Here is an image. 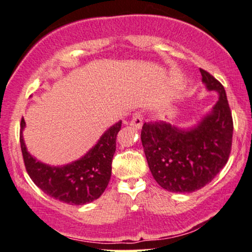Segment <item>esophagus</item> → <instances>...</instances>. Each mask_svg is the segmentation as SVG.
Here are the masks:
<instances>
[{
  "mask_svg": "<svg viewBox=\"0 0 252 252\" xmlns=\"http://www.w3.org/2000/svg\"><path fill=\"white\" fill-rule=\"evenodd\" d=\"M130 126H134L136 129H140V127L143 126V116H141L140 112L134 113L132 115V119H131L130 121Z\"/></svg>",
  "mask_w": 252,
  "mask_h": 252,
  "instance_id": "obj_1",
  "label": "esophagus"
}]
</instances>
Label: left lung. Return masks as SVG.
Here are the masks:
<instances>
[{"label": "left lung", "mask_w": 252, "mask_h": 252, "mask_svg": "<svg viewBox=\"0 0 252 252\" xmlns=\"http://www.w3.org/2000/svg\"><path fill=\"white\" fill-rule=\"evenodd\" d=\"M209 91L219 100L212 111L189 130L168 122L144 123L141 143L154 179L172 193H192L215 178L228 161L232 148L233 119L222 84L200 68Z\"/></svg>", "instance_id": "1"}]
</instances>
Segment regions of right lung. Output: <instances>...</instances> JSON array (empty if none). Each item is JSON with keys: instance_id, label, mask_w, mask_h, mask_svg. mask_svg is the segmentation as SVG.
Here are the masks:
<instances>
[{"instance_id": "right-lung-1", "label": "right lung", "mask_w": 252, "mask_h": 252, "mask_svg": "<svg viewBox=\"0 0 252 252\" xmlns=\"http://www.w3.org/2000/svg\"><path fill=\"white\" fill-rule=\"evenodd\" d=\"M120 121L109 127L98 143L80 160L63 166H50L32 157L24 143L25 120L20 122V147L25 168L35 185L47 195L74 205L92 202L101 195L112 175Z\"/></svg>"}]
</instances>
